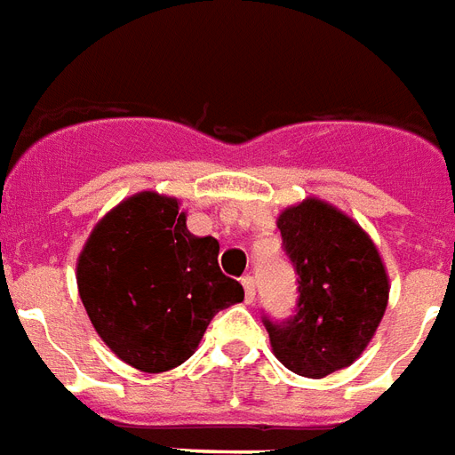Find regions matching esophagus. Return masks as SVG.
Listing matches in <instances>:
<instances>
[{"label": "esophagus", "mask_w": 455, "mask_h": 455, "mask_svg": "<svg viewBox=\"0 0 455 455\" xmlns=\"http://www.w3.org/2000/svg\"><path fill=\"white\" fill-rule=\"evenodd\" d=\"M241 283L243 289H245V303H252L255 300V279L252 276H243Z\"/></svg>", "instance_id": "34e87169"}]
</instances>
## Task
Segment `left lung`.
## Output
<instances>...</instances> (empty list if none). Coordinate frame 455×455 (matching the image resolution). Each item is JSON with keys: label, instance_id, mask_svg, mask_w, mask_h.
Masks as SVG:
<instances>
[{"label": "left lung", "instance_id": "8db88e82", "mask_svg": "<svg viewBox=\"0 0 455 455\" xmlns=\"http://www.w3.org/2000/svg\"><path fill=\"white\" fill-rule=\"evenodd\" d=\"M276 227L298 274L296 315L265 317L272 351L291 372L320 379L353 365L379 327L389 276L363 228L317 197L286 207Z\"/></svg>", "mask_w": 455, "mask_h": 455}]
</instances>
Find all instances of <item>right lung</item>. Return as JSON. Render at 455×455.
I'll list each match as a JSON object with an SVG mask.
<instances>
[{
	"label": "right lung",
	"instance_id": "1",
	"mask_svg": "<svg viewBox=\"0 0 455 455\" xmlns=\"http://www.w3.org/2000/svg\"><path fill=\"white\" fill-rule=\"evenodd\" d=\"M217 255V238L190 234L176 197L143 190L116 204L92 228L76 272L100 339L140 372L186 363L214 315L243 300Z\"/></svg>",
	"mask_w": 455,
	"mask_h": 455
}]
</instances>
